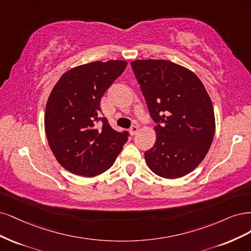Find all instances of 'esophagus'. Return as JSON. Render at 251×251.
<instances>
[{
	"label": "esophagus",
	"mask_w": 251,
	"mask_h": 251,
	"mask_svg": "<svg viewBox=\"0 0 251 251\" xmlns=\"http://www.w3.org/2000/svg\"><path fill=\"white\" fill-rule=\"evenodd\" d=\"M137 131H139V126H136V125H135V126H132V127L130 128V130H129V132H130L131 135L136 134Z\"/></svg>",
	"instance_id": "34e87169"
}]
</instances>
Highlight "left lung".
<instances>
[{
    "instance_id": "obj_1",
    "label": "left lung",
    "mask_w": 251,
    "mask_h": 251,
    "mask_svg": "<svg viewBox=\"0 0 251 251\" xmlns=\"http://www.w3.org/2000/svg\"><path fill=\"white\" fill-rule=\"evenodd\" d=\"M131 67L154 126V146L145 152L153 173L179 178L196 169L216 129L211 98L196 74L164 59H137Z\"/></svg>"
}]
</instances>
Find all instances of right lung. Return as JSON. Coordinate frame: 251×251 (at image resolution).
<instances>
[{"instance_id": "obj_1", "label": "right lung", "mask_w": 251, "mask_h": 251, "mask_svg": "<svg viewBox=\"0 0 251 251\" xmlns=\"http://www.w3.org/2000/svg\"><path fill=\"white\" fill-rule=\"evenodd\" d=\"M126 66L125 60L81 64L64 73L53 87L46 105L45 131L55 158L69 172L100 175L122 151L128 133L116 131L99 115L104 93Z\"/></svg>"}]
</instances>
